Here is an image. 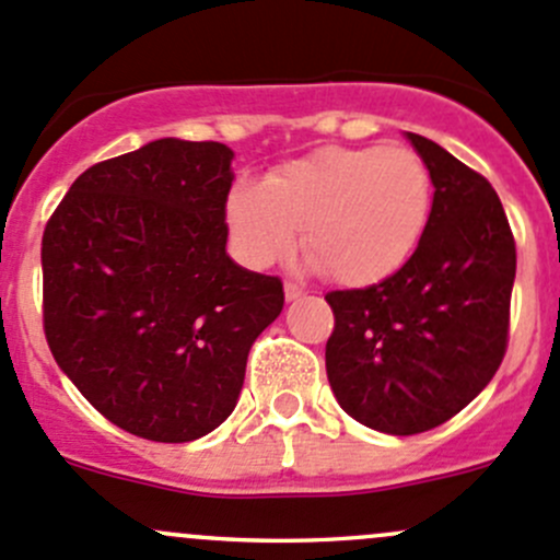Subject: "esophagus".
Instances as JSON below:
<instances>
[{"mask_svg": "<svg viewBox=\"0 0 560 560\" xmlns=\"http://www.w3.org/2000/svg\"><path fill=\"white\" fill-rule=\"evenodd\" d=\"M303 295H306V292H303L301 290V287H298V284H292V281H287V284H284V298H287V301H298V298H303Z\"/></svg>", "mask_w": 560, "mask_h": 560, "instance_id": "esophagus-1", "label": "esophagus"}]
</instances>
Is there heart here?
Wrapping results in <instances>:
<instances>
[{"label":"heart","instance_id":"1","mask_svg":"<svg viewBox=\"0 0 560 560\" xmlns=\"http://www.w3.org/2000/svg\"><path fill=\"white\" fill-rule=\"evenodd\" d=\"M433 206L428 165L406 145H327L287 162L262 186L238 184L224 206L230 244L252 268L295 248L322 279L374 287L420 246Z\"/></svg>","mask_w":560,"mask_h":560}]
</instances>
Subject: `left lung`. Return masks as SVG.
<instances>
[{"label": "left lung", "mask_w": 560, "mask_h": 560, "mask_svg": "<svg viewBox=\"0 0 560 560\" xmlns=\"http://www.w3.org/2000/svg\"><path fill=\"white\" fill-rule=\"evenodd\" d=\"M433 206L409 262L369 290L330 292L325 369L365 428L415 436L466 409L499 371L510 330L515 238L493 186L422 135Z\"/></svg>", "instance_id": "left-lung-1"}]
</instances>
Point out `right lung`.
Returning a JSON list of instances; mask_svg holds the SVG:
<instances>
[{
    "label": "right lung",
    "mask_w": 560,
    "mask_h": 560,
    "mask_svg": "<svg viewBox=\"0 0 560 560\" xmlns=\"http://www.w3.org/2000/svg\"><path fill=\"white\" fill-rule=\"evenodd\" d=\"M233 149L160 138L78 175L43 235L45 338L113 425L195 442L238 404L276 276L228 254Z\"/></svg>",
    "instance_id": "right-lung-1"
}]
</instances>
